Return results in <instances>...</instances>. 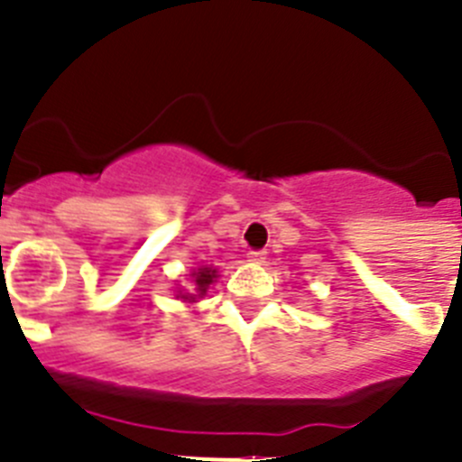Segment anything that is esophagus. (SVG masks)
Here are the masks:
<instances>
[{
  "label": "esophagus",
  "instance_id": "esophagus-1",
  "mask_svg": "<svg viewBox=\"0 0 462 462\" xmlns=\"http://www.w3.org/2000/svg\"><path fill=\"white\" fill-rule=\"evenodd\" d=\"M247 256H250V261H254V263H263V259H266V252H263V250H252Z\"/></svg>",
  "mask_w": 462,
  "mask_h": 462
}]
</instances>
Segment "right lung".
<instances>
[{
  "label": "right lung",
  "instance_id": "obj_1",
  "mask_svg": "<svg viewBox=\"0 0 462 462\" xmlns=\"http://www.w3.org/2000/svg\"><path fill=\"white\" fill-rule=\"evenodd\" d=\"M217 277V271L215 268H199V271L191 273V282H194V289L191 291H185V293H178V298H182L185 303H196L199 298L206 296L208 287L212 284V280Z\"/></svg>",
  "mask_w": 462,
  "mask_h": 462
}]
</instances>
